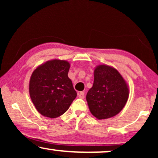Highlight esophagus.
Returning <instances> with one entry per match:
<instances>
[{
  "instance_id": "1",
  "label": "esophagus",
  "mask_w": 158,
  "mask_h": 158,
  "mask_svg": "<svg viewBox=\"0 0 158 158\" xmlns=\"http://www.w3.org/2000/svg\"><path fill=\"white\" fill-rule=\"evenodd\" d=\"M77 95H78V97L80 98H84V97H85V94H84V92H79Z\"/></svg>"
}]
</instances>
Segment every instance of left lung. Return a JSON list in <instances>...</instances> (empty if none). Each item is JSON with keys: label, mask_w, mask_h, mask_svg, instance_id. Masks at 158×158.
<instances>
[{"label": "left lung", "mask_w": 158, "mask_h": 158, "mask_svg": "<svg viewBox=\"0 0 158 158\" xmlns=\"http://www.w3.org/2000/svg\"><path fill=\"white\" fill-rule=\"evenodd\" d=\"M94 74V85L86 95L90 113L99 120L117 115L129 98L127 81L116 68L105 64L96 66Z\"/></svg>", "instance_id": "left-lung-1"}]
</instances>
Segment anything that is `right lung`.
<instances>
[{"instance_id": "right-lung-1", "label": "right lung", "mask_w": 158, "mask_h": 158, "mask_svg": "<svg viewBox=\"0 0 158 158\" xmlns=\"http://www.w3.org/2000/svg\"><path fill=\"white\" fill-rule=\"evenodd\" d=\"M70 62L51 60L39 65L30 77V98L42 116L51 118L62 115L69 109L77 93L68 76Z\"/></svg>"}]
</instances>
